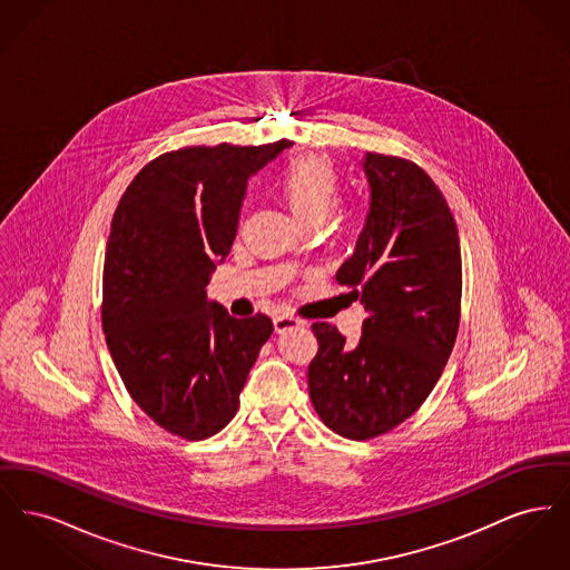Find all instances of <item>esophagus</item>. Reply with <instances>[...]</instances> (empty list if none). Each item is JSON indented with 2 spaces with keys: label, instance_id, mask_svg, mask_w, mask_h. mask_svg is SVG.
<instances>
[{
  "label": "esophagus",
  "instance_id": "obj_1",
  "mask_svg": "<svg viewBox=\"0 0 570 570\" xmlns=\"http://www.w3.org/2000/svg\"><path fill=\"white\" fill-rule=\"evenodd\" d=\"M301 325H303L301 321L293 318V316H288V314H282V316H275V318H273V326H275V331H277V333L291 331V328H298Z\"/></svg>",
  "mask_w": 570,
  "mask_h": 570
}]
</instances>
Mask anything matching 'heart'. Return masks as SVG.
I'll return each mask as SVG.
<instances>
[{
    "label": "heart",
    "instance_id": "obj_1",
    "mask_svg": "<svg viewBox=\"0 0 570 570\" xmlns=\"http://www.w3.org/2000/svg\"><path fill=\"white\" fill-rule=\"evenodd\" d=\"M275 190L303 226L321 224L337 203L340 173L325 154H305L279 170Z\"/></svg>",
    "mask_w": 570,
    "mask_h": 570
}]
</instances>
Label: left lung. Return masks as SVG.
<instances>
[{
	"instance_id": "obj_1",
	"label": "left lung",
	"mask_w": 570,
	"mask_h": 570,
	"mask_svg": "<svg viewBox=\"0 0 570 570\" xmlns=\"http://www.w3.org/2000/svg\"><path fill=\"white\" fill-rule=\"evenodd\" d=\"M372 200L354 254L335 279L363 303V335L314 323L312 406L351 440L386 434L432 393L455 346L461 314L458 224L432 177L406 158L367 154Z\"/></svg>"
}]
</instances>
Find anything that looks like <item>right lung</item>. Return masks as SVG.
<instances>
[{
	"label": "right lung",
	"mask_w": 570,
	"mask_h": 570,
	"mask_svg": "<svg viewBox=\"0 0 570 570\" xmlns=\"http://www.w3.org/2000/svg\"><path fill=\"white\" fill-rule=\"evenodd\" d=\"M288 140L184 147L145 164L110 224L102 328L138 407L168 434L205 440L230 423L269 316L235 318L207 301L237 235L249 175Z\"/></svg>",
	"instance_id": "1"
}]
</instances>
